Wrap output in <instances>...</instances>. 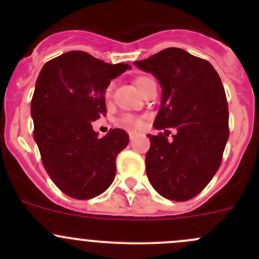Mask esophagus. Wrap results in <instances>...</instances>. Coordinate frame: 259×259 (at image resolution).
<instances>
[{
    "instance_id": "1",
    "label": "esophagus",
    "mask_w": 259,
    "mask_h": 259,
    "mask_svg": "<svg viewBox=\"0 0 259 259\" xmlns=\"http://www.w3.org/2000/svg\"><path fill=\"white\" fill-rule=\"evenodd\" d=\"M137 135H138V133H137V132H133V130H132V132H129V137H130V139H134V138L137 137Z\"/></svg>"
}]
</instances>
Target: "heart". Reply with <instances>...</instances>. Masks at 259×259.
I'll list each match as a JSON object with an SVG mask.
<instances>
[{
  "label": "heart",
  "mask_w": 259,
  "mask_h": 259,
  "mask_svg": "<svg viewBox=\"0 0 259 259\" xmlns=\"http://www.w3.org/2000/svg\"><path fill=\"white\" fill-rule=\"evenodd\" d=\"M153 82H155L153 77L145 76V75H143V76H138L137 79H135V85H137V88L139 89L140 93L142 94L144 93V91L146 90V88H148V86ZM111 90H113V85H110L108 89H106V95L108 96L110 95ZM121 121L124 122V124L130 125V126H140V125H142L140 120L137 119V117L132 116V115H125V116L121 119Z\"/></svg>",
  "instance_id": "b5f03b06"
}]
</instances>
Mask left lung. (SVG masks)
<instances>
[{
  "instance_id": "1",
  "label": "left lung",
  "mask_w": 259,
  "mask_h": 259,
  "mask_svg": "<svg viewBox=\"0 0 259 259\" xmlns=\"http://www.w3.org/2000/svg\"><path fill=\"white\" fill-rule=\"evenodd\" d=\"M161 86V104L148 134L146 176L166 199L185 202L199 194L221 165L229 137L228 104L218 72L208 61L169 48L134 62ZM166 127L176 134L169 141Z\"/></svg>"
}]
</instances>
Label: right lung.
I'll use <instances>...</instances> for the list:
<instances>
[{"instance_id": "1", "label": "right lung", "mask_w": 259, "mask_h": 259, "mask_svg": "<svg viewBox=\"0 0 259 259\" xmlns=\"http://www.w3.org/2000/svg\"><path fill=\"white\" fill-rule=\"evenodd\" d=\"M129 69L70 51L46 62L38 74L31 101L33 139L50 178L69 197L90 199L113 183L115 160L129 135L110 129L99 138L93 121L106 115L104 94L110 81Z\"/></svg>"}]
</instances>
